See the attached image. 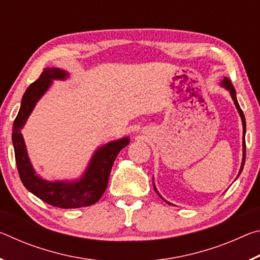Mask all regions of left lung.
I'll list each match as a JSON object with an SVG mask.
<instances>
[{
  "label": "left lung",
  "instance_id": "8db88e82",
  "mask_svg": "<svg viewBox=\"0 0 260 260\" xmlns=\"http://www.w3.org/2000/svg\"><path fill=\"white\" fill-rule=\"evenodd\" d=\"M221 86L225 87L227 90H230V93H231L232 99H233V101H234V104H235V107H236L237 111H239L240 116H241L242 124H243V158H242V165H241V170H240V173H239V175H240V174H241V172H242V170H243L244 161H245V118H244L243 111H242L241 108H240V104H239V102H237L235 88L233 87V85H232V82H231L230 79H228V78H225V79H223L222 82H221ZM239 175H237V177H239ZM153 187H155V184H153ZM155 190H156V187H155ZM156 191H157V190H156ZM157 193H158V191H157ZM158 195H159V193H158ZM159 196H160V195H159ZM160 197H161V196H160ZM162 200H164V199H162ZM167 203H169V202H167Z\"/></svg>",
  "mask_w": 260,
  "mask_h": 260
}]
</instances>
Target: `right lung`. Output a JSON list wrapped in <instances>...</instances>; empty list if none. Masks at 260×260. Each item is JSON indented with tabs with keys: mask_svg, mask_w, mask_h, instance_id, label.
<instances>
[{
	"mask_svg": "<svg viewBox=\"0 0 260 260\" xmlns=\"http://www.w3.org/2000/svg\"><path fill=\"white\" fill-rule=\"evenodd\" d=\"M68 72L56 68L43 70L38 80L30 83L21 99L19 112L14 121L12 143H14L16 164L21 182L41 201L60 209H77L89 206L100 201L108 187L109 175L113 161L122 148L129 143V138L112 141L99 148L88 165L81 179L73 182L43 180L35 174L26 151L25 142L20 129L23 128L28 116L41 96L50 87L54 79L68 78Z\"/></svg>",
	"mask_w": 260,
	"mask_h": 260,
	"instance_id": "right-lung-1",
	"label": "right lung"
}]
</instances>
